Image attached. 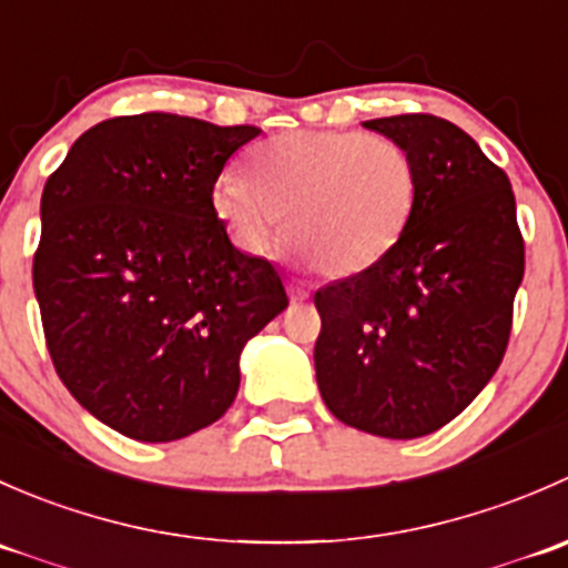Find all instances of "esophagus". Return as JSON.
<instances>
[{
  "instance_id": "34e87169",
  "label": "esophagus",
  "mask_w": 568,
  "mask_h": 568,
  "mask_svg": "<svg viewBox=\"0 0 568 568\" xmlns=\"http://www.w3.org/2000/svg\"><path fill=\"white\" fill-rule=\"evenodd\" d=\"M307 296H311V291H307V285L291 283V300L302 302V300H307Z\"/></svg>"
}]
</instances>
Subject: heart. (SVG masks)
Listing matches in <instances>:
<instances>
[{
	"mask_svg": "<svg viewBox=\"0 0 568 568\" xmlns=\"http://www.w3.org/2000/svg\"><path fill=\"white\" fill-rule=\"evenodd\" d=\"M252 178L227 170L211 203L233 242L263 255L285 233L305 261L329 277L379 263L409 225L415 162L385 134L307 129L257 145Z\"/></svg>",
	"mask_w": 568,
	"mask_h": 568,
	"instance_id": "obj_1",
	"label": "heart"
}]
</instances>
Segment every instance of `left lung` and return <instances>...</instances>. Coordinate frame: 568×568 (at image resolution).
I'll list each match as a JSON object with an SVG mask.
<instances>
[{"instance_id":"left-lung-1","label":"left lung","mask_w":568,"mask_h":568,"mask_svg":"<svg viewBox=\"0 0 568 568\" xmlns=\"http://www.w3.org/2000/svg\"><path fill=\"white\" fill-rule=\"evenodd\" d=\"M415 162L417 197L398 244L316 291V382L346 426L415 439L489 385L525 274L511 181L459 125L434 114L365 120Z\"/></svg>"}]
</instances>
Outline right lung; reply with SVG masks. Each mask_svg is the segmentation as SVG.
Instances as JSON below:
<instances>
[{
  "instance_id": "1",
  "label": "right lung",
  "mask_w": 568,
  "mask_h": 568,
  "mask_svg": "<svg viewBox=\"0 0 568 568\" xmlns=\"http://www.w3.org/2000/svg\"><path fill=\"white\" fill-rule=\"evenodd\" d=\"M261 134L170 112L84 131L40 197L32 285L62 385L140 443L220 420L239 357L288 307L280 272L227 239L211 192Z\"/></svg>"
}]
</instances>
